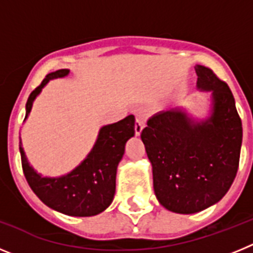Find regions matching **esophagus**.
<instances>
[{"mask_svg":"<svg viewBox=\"0 0 253 253\" xmlns=\"http://www.w3.org/2000/svg\"><path fill=\"white\" fill-rule=\"evenodd\" d=\"M144 125H146V120H144V118H142V116H137V123H135V134L137 135H139L140 133H142L143 128H144Z\"/></svg>","mask_w":253,"mask_h":253,"instance_id":"obj_1","label":"esophagus"}]
</instances>
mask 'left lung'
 I'll list each match as a JSON object with an SVG mask.
<instances>
[{
	"mask_svg": "<svg viewBox=\"0 0 253 253\" xmlns=\"http://www.w3.org/2000/svg\"><path fill=\"white\" fill-rule=\"evenodd\" d=\"M198 88L213 91L209 119L194 123L181 110L161 111L142 130L161 205L193 214L218 203L231 187L240 165L242 122L228 84L210 68L195 66Z\"/></svg>",
	"mask_w": 253,
	"mask_h": 253,
	"instance_id": "1",
	"label": "left lung"
}]
</instances>
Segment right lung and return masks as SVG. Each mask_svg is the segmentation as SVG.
<instances>
[{
    "mask_svg": "<svg viewBox=\"0 0 253 253\" xmlns=\"http://www.w3.org/2000/svg\"><path fill=\"white\" fill-rule=\"evenodd\" d=\"M68 72V69H58L45 76L42 84L29 96L25 119L35 97L49 80L64 77ZM134 115L105 125L86 160L71 173L57 178L42 177L30 167L20 140L21 166L29 186L44 204L66 215L92 216L101 213L113 202L116 169L124 154L125 143L134 135Z\"/></svg>",
    "mask_w": 253,
    "mask_h": 253,
    "instance_id": "1",
    "label": "right lung"
}]
</instances>
